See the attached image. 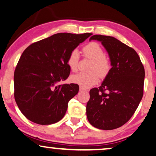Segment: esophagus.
Masks as SVG:
<instances>
[{"mask_svg":"<svg viewBox=\"0 0 156 156\" xmlns=\"http://www.w3.org/2000/svg\"><path fill=\"white\" fill-rule=\"evenodd\" d=\"M80 91H86V89H85L84 88H83V87H80Z\"/></svg>","mask_w":156,"mask_h":156,"instance_id":"obj_1","label":"esophagus"}]
</instances>
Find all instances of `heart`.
Here are the masks:
<instances>
[{"label":"heart","instance_id":"heart-1","mask_svg":"<svg viewBox=\"0 0 156 156\" xmlns=\"http://www.w3.org/2000/svg\"><path fill=\"white\" fill-rule=\"evenodd\" d=\"M84 55L92 60L90 72H80L70 76L72 83L80 85L83 88H89L97 84L99 77L105 78L111 70V62L107 57L104 56V50L97 42H90L82 49ZM80 53L77 50H73L67 58V65L72 72L76 71L78 67Z\"/></svg>","mask_w":156,"mask_h":156}]
</instances>
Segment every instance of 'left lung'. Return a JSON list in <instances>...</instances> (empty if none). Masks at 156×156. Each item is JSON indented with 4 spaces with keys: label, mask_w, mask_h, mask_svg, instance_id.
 <instances>
[{
    "label": "left lung",
    "mask_w": 156,
    "mask_h": 156,
    "mask_svg": "<svg viewBox=\"0 0 156 156\" xmlns=\"http://www.w3.org/2000/svg\"><path fill=\"white\" fill-rule=\"evenodd\" d=\"M91 40L101 42L112 67L101 86L89 91L87 116L95 128L115 129L131 118L141 101L144 67L137 52L116 38L94 35Z\"/></svg>",
    "instance_id": "obj_1"
}]
</instances>
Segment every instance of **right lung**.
<instances>
[{"label":"right lung","instance_id":"add662e5","mask_svg":"<svg viewBox=\"0 0 156 156\" xmlns=\"http://www.w3.org/2000/svg\"><path fill=\"white\" fill-rule=\"evenodd\" d=\"M91 35L57 33L24 50L14 72V97L27 119L50 125L63 118L79 85L59 83L69 75L67 62L70 52Z\"/></svg>","mask_w":156,"mask_h":156}]
</instances>
